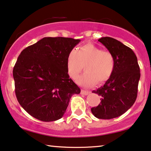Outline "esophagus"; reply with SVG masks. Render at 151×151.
<instances>
[{
  "label": "esophagus",
  "instance_id": "esophagus-1",
  "mask_svg": "<svg viewBox=\"0 0 151 151\" xmlns=\"http://www.w3.org/2000/svg\"><path fill=\"white\" fill-rule=\"evenodd\" d=\"M81 93L82 94H84V95H88V94H89L90 93V92L88 91V90H81Z\"/></svg>",
  "mask_w": 151,
  "mask_h": 151
}]
</instances>
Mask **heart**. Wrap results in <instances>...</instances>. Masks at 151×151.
<instances>
[{
    "instance_id": "heart-1",
    "label": "heart",
    "mask_w": 151,
    "mask_h": 151,
    "mask_svg": "<svg viewBox=\"0 0 151 151\" xmlns=\"http://www.w3.org/2000/svg\"><path fill=\"white\" fill-rule=\"evenodd\" d=\"M115 58L109 51L88 43L81 45L78 50L72 49L68 53L66 61L67 72L70 78L75 79L83 69L86 72L76 80L79 85L92 87L96 83L108 81L115 69Z\"/></svg>"
}]
</instances>
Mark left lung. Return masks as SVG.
<instances>
[{
    "mask_svg": "<svg viewBox=\"0 0 151 151\" xmlns=\"http://www.w3.org/2000/svg\"><path fill=\"white\" fill-rule=\"evenodd\" d=\"M115 58V69L104 86L92 92L101 96V103L91 108L98 119H110L121 116L133 105L137 99L140 70L134 52L111 37L98 40Z\"/></svg>",
    "mask_w": 151,
    "mask_h": 151,
    "instance_id": "1",
    "label": "left lung"
}]
</instances>
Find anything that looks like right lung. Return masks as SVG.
Returning <instances> with one entry per match:
<instances>
[{"label":"right lung","instance_id":"add662e5","mask_svg":"<svg viewBox=\"0 0 151 151\" xmlns=\"http://www.w3.org/2000/svg\"><path fill=\"white\" fill-rule=\"evenodd\" d=\"M79 39L45 37L25 48L13 69L17 100L30 115L42 122L61 119L70 98L80 88L70 79L66 61Z\"/></svg>","mask_w":151,"mask_h":151}]
</instances>
